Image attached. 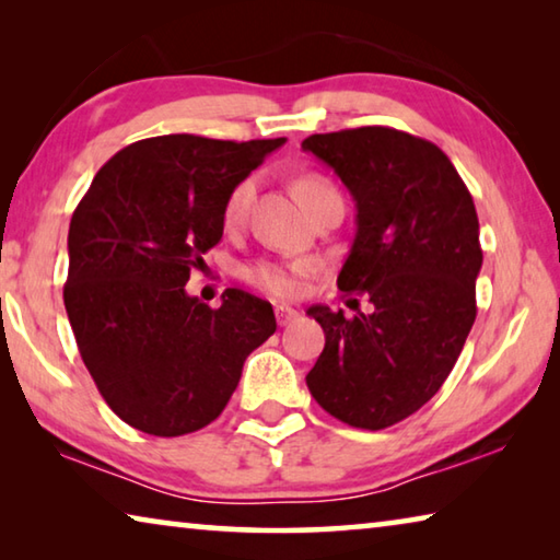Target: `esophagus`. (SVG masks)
<instances>
[{
  "instance_id": "34e87169",
  "label": "esophagus",
  "mask_w": 560,
  "mask_h": 560,
  "mask_svg": "<svg viewBox=\"0 0 560 560\" xmlns=\"http://www.w3.org/2000/svg\"><path fill=\"white\" fill-rule=\"evenodd\" d=\"M273 314H277L279 326H289V324H293V320L299 318V311H296V308H291V306H287V303H279V306L273 308Z\"/></svg>"
}]
</instances>
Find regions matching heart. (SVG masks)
Returning <instances> with one entry per match:
<instances>
[{"instance_id":"obj_1","label":"heart","mask_w":560,"mask_h":560,"mask_svg":"<svg viewBox=\"0 0 560 560\" xmlns=\"http://www.w3.org/2000/svg\"><path fill=\"white\" fill-rule=\"evenodd\" d=\"M330 187L324 177L318 175H303L293 183V192H296L299 202L306 205L308 200H314L316 195L326 192ZM254 195V179L244 177L242 183H236L234 189L226 197L224 202V224L234 226L244 220L246 207H249V200ZM314 271V261L299 259V261H281V259H259L244 267V279L257 287L259 291L269 293V296L277 299H293L301 293V279L308 277Z\"/></svg>"}]
</instances>
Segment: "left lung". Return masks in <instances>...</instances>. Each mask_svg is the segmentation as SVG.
Masks as SVG:
<instances>
[{
    "instance_id": "8db88e82",
    "label": "left lung",
    "mask_w": 560,
    "mask_h": 560,
    "mask_svg": "<svg viewBox=\"0 0 560 560\" xmlns=\"http://www.w3.org/2000/svg\"><path fill=\"white\" fill-rule=\"evenodd\" d=\"M301 148L353 195L355 240L338 289L373 303V314L353 318L306 311L326 334L306 385L336 420L385 430L432 400L477 318V210L450 158L410 132H318Z\"/></svg>"
}]
</instances>
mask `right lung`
<instances>
[{
	"mask_svg": "<svg viewBox=\"0 0 560 560\" xmlns=\"http://www.w3.org/2000/svg\"><path fill=\"white\" fill-rule=\"evenodd\" d=\"M287 143L158 136L103 165L69 226L63 287L75 346L122 422L179 438L220 417L277 318L240 289L210 308L189 296V271L222 240L236 183Z\"/></svg>",
	"mask_w": 560,
	"mask_h": 560,
	"instance_id": "1",
	"label": "right lung"
}]
</instances>
